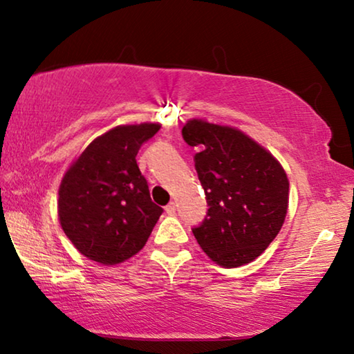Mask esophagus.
Wrapping results in <instances>:
<instances>
[{"mask_svg": "<svg viewBox=\"0 0 354 354\" xmlns=\"http://www.w3.org/2000/svg\"><path fill=\"white\" fill-rule=\"evenodd\" d=\"M165 211H167V214H170V216L175 214V213H176V205L173 203V202L168 203L167 207H165Z\"/></svg>", "mask_w": 354, "mask_h": 354, "instance_id": "1", "label": "esophagus"}]
</instances>
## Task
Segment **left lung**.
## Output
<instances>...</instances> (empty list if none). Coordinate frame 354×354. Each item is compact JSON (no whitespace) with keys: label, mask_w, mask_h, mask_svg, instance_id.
I'll use <instances>...</instances> for the list:
<instances>
[{"label":"left lung","mask_w":354,"mask_h":354,"mask_svg":"<svg viewBox=\"0 0 354 354\" xmlns=\"http://www.w3.org/2000/svg\"><path fill=\"white\" fill-rule=\"evenodd\" d=\"M183 138L197 146L195 170L207 197L195 240L223 267L254 261L272 243L288 211L289 183L283 167L243 131L194 119Z\"/></svg>","instance_id":"obj_1"}]
</instances>
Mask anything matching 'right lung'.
I'll return each instance as SVG.
<instances>
[{
    "mask_svg": "<svg viewBox=\"0 0 354 354\" xmlns=\"http://www.w3.org/2000/svg\"><path fill=\"white\" fill-rule=\"evenodd\" d=\"M160 125H120L95 138L63 176L62 229L88 259L114 266L146 245L163 209L151 200L136 154Z\"/></svg>",
    "mask_w": 354,
    "mask_h": 354,
    "instance_id": "1",
    "label": "right lung"
}]
</instances>
